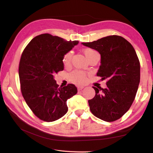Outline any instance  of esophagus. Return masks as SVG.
Listing matches in <instances>:
<instances>
[{
    "label": "esophagus",
    "instance_id": "obj_1",
    "mask_svg": "<svg viewBox=\"0 0 153 153\" xmlns=\"http://www.w3.org/2000/svg\"><path fill=\"white\" fill-rule=\"evenodd\" d=\"M83 88H84V86H78V87H77V89H78V91L82 90V89H83Z\"/></svg>",
    "mask_w": 153,
    "mask_h": 153
}]
</instances>
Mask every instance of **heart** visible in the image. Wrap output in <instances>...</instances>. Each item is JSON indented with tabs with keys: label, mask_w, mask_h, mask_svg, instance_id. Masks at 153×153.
<instances>
[{
	"label": "heart",
	"mask_w": 153,
	"mask_h": 153,
	"mask_svg": "<svg viewBox=\"0 0 153 153\" xmlns=\"http://www.w3.org/2000/svg\"><path fill=\"white\" fill-rule=\"evenodd\" d=\"M83 53H84V55L86 57V58L88 59V60L95 56H100L96 51L91 48L85 49L83 50ZM72 52H69L66 54H65L64 58H63V62H64L65 65H67L70 64L71 58H72ZM70 79L71 82L74 83H76V84H82V83H83L85 82L86 75L83 71H75L71 74Z\"/></svg>",
	"instance_id": "1"
}]
</instances>
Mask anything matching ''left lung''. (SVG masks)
<instances>
[{
  "instance_id": "8db88e82",
  "label": "left lung",
  "mask_w": 153,
  "mask_h": 153,
  "mask_svg": "<svg viewBox=\"0 0 153 153\" xmlns=\"http://www.w3.org/2000/svg\"><path fill=\"white\" fill-rule=\"evenodd\" d=\"M82 44L100 53L97 76L107 79L106 88L93 87L95 95L88 101L89 109L101 120H117L129 109L139 88L140 63L135 50L127 40L117 35Z\"/></svg>"
}]
</instances>
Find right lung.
<instances>
[{
  "label": "right lung",
  "mask_w": 153,
  "mask_h": 153,
  "mask_svg": "<svg viewBox=\"0 0 153 153\" xmlns=\"http://www.w3.org/2000/svg\"><path fill=\"white\" fill-rule=\"evenodd\" d=\"M78 43L43 34L33 38L23 51L19 70L21 91L41 120L52 122L61 118L68 111L67 100L77 94L74 84L58 88L54 75L64 70V56Z\"/></svg>",
  "instance_id": "add662e5"
}]
</instances>
